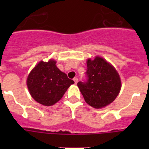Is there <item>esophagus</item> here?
<instances>
[{
    "label": "esophagus",
    "instance_id": "1",
    "mask_svg": "<svg viewBox=\"0 0 149 149\" xmlns=\"http://www.w3.org/2000/svg\"><path fill=\"white\" fill-rule=\"evenodd\" d=\"M73 81H74V84H77V83L78 82V79H77V77H74V78L73 79Z\"/></svg>",
    "mask_w": 149,
    "mask_h": 149
}]
</instances>
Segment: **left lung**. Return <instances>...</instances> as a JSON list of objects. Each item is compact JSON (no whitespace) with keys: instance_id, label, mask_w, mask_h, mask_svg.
<instances>
[{"instance_id":"obj_1","label":"left lung","mask_w":149,"mask_h":149,"mask_svg":"<svg viewBox=\"0 0 149 149\" xmlns=\"http://www.w3.org/2000/svg\"><path fill=\"white\" fill-rule=\"evenodd\" d=\"M86 81L77 83V86L86 103L99 109L111 104L121 89V79L111 64L100 56L88 59Z\"/></svg>"}]
</instances>
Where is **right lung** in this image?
<instances>
[{
	"label": "right lung",
	"mask_w": 149,
	"mask_h": 149,
	"mask_svg": "<svg viewBox=\"0 0 149 149\" xmlns=\"http://www.w3.org/2000/svg\"><path fill=\"white\" fill-rule=\"evenodd\" d=\"M74 84L56 65V61H40L30 72L27 85L30 94L38 103L51 106L60 101L68 88Z\"/></svg>",
	"instance_id": "add662e5"
}]
</instances>
